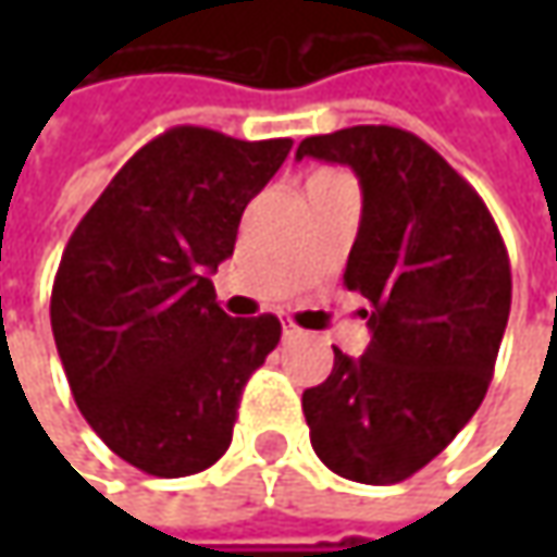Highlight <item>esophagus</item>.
Here are the masks:
<instances>
[{
    "mask_svg": "<svg viewBox=\"0 0 557 557\" xmlns=\"http://www.w3.org/2000/svg\"><path fill=\"white\" fill-rule=\"evenodd\" d=\"M282 337H285V341H294V337H300V329H297L290 319H285V322H282Z\"/></svg>",
    "mask_w": 557,
    "mask_h": 557,
    "instance_id": "34e87169",
    "label": "esophagus"
}]
</instances>
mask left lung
I'll use <instances>...</instances> for the list:
<instances>
[{"label":"left lung","instance_id":"1","mask_svg":"<svg viewBox=\"0 0 557 557\" xmlns=\"http://www.w3.org/2000/svg\"><path fill=\"white\" fill-rule=\"evenodd\" d=\"M347 163L362 220L344 285L372 310L369 350L334 347L332 374L304 391L315 456L356 483H399L478 412L499 356L511 267L486 203L416 133L350 126L300 141L297 161Z\"/></svg>","mask_w":557,"mask_h":557}]
</instances>
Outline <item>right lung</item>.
Here are the masks:
<instances>
[{
	"instance_id": "add662e5",
	"label": "right lung",
	"mask_w": 557,
	"mask_h": 557,
	"mask_svg": "<svg viewBox=\"0 0 557 557\" xmlns=\"http://www.w3.org/2000/svg\"><path fill=\"white\" fill-rule=\"evenodd\" d=\"M290 145L173 126L120 166L61 253L52 334L71 394L145 474L185 478L220 459L247 377L282 337L272 312H223L210 272Z\"/></svg>"
}]
</instances>
